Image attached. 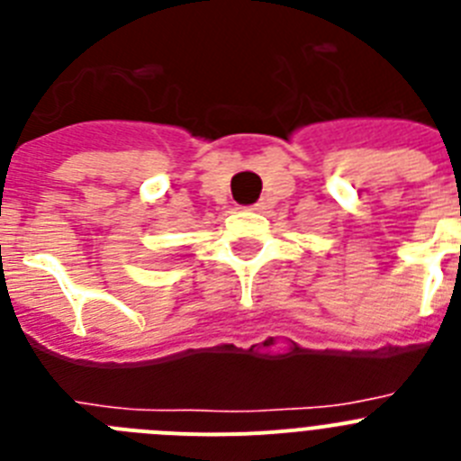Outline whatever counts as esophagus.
<instances>
[{
  "label": "esophagus",
  "mask_w": 461,
  "mask_h": 461,
  "mask_svg": "<svg viewBox=\"0 0 461 461\" xmlns=\"http://www.w3.org/2000/svg\"><path fill=\"white\" fill-rule=\"evenodd\" d=\"M249 210L251 212H263V210H266V203H254V205H249Z\"/></svg>",
  "instance_id": "1"
}]
</instances>
